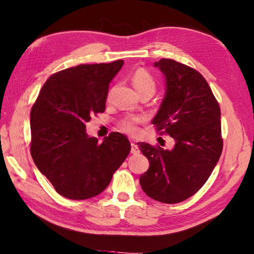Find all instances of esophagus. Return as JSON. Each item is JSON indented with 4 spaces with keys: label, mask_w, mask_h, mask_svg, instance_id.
I'll return each instance as SVG.
<instances>
[{
    "label": "esophagus",
    "mask_w": 254,
    "mask_h": 254,
    "mask_svg": "<svg viewBox=\"0 0 254 254\" xmlns=\"http://www.w3.org/2000/svg\"><path fill=\"white\" fill-rule=\"evenodd\" d=\"M140 152L138 145L134 143V142H131V153L132 154H138Z\"/></svg>",
    "instance_id": "esophagus-1"
}]
</instances>
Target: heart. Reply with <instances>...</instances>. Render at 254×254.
<instances>
[{
    "mask_svg": "<svg viewBox=\"0 0 254 254\" xmlns=\"http://www.w3.org/2000/svg\"><path fill=\"white\" fill-rule=\"evenodd\" d=\"M131 80L134 88L137 89L139 94H142V92H145V91L154 94V91L156 89L155 80H154L151 74L147 71H145L144 69L135 70V72L133 73V75L131 77ZM142 121H143V119L140 116L129 117V119L125 120L121 124V127L124 131H127L129 133H134L138 130L137 125Z\"/></svg>",
    "mask_w": 254,
    "mask_h": 254,
    "instance_id": "b5f03b06",
    "label": "heart"
}]
</instances>
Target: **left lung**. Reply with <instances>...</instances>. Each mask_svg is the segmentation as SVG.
Masks as SVG:
<instances>
[{
	"instance_id": "left-lung-1",
	"label": "left lung",
	"mask_w": 254,
	"mask_h": 254,
	"mask_svg": "<svg viewBox=\"0 0 254 254\" xmlns=\"http://www.w3.org/2000/svg\"><path fill=\"white\" fill-rule=\"evenodd\" d=\"M165 76V96L152 124L175 140L171 150L139 142L150 167L140 177L144 193L160 202L177 203L193 196L221 156V111L199 72L171 59L154 63Z\"/></svg>"
}]
</instances>
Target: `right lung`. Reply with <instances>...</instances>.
I'll use <instances>...</instances> for the list:
<instances>
[{
    "label": "right lung",
    "mask_w": 254,
    "mask_h": 254,
    "mask_svg": "<svg viewBox=\"0 0 254 254\" xmlns=\"http://www.w3.org/2000/svg\"><path fill=\"white\" fill-rule=\"evenodd\" d=\"M123 64H79L55 73L31 109V156L65 198L100 194L130 152L123 133H110L99 143L86 132L90 116L106 110L109 85Z\"/></svg>",
    "instance_id": "obj_1"
}]
</instances>
